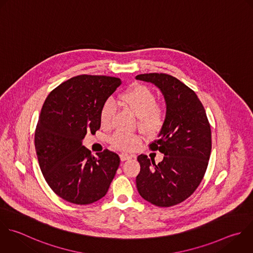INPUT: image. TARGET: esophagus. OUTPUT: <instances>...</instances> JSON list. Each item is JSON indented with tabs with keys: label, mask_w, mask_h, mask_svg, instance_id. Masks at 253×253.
<instances>
[{
	"label": "esophagus",
	"mask_w": 253,
	"mask_h": 253,
	"mask_svg": "<svg viewBox=\"0 0 253 253\" xmlns=\"http://www.w3.org/2000/svg\"><path fill=\"white\" fill-rule=\"evenodd\" d=\"M120 158H121L122 161H126V160L130 159L131 156L128 155V154H126V153H122V154H120Z\"/></svg>",
	"instance_id": "34e87169"
}]
</instances>
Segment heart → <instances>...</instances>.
Wrapping results in <instances>:
<instances>
[{"instance_id": "obj_1", "label": "heart", "mask_w": 253, "mask_h": 253, "mask_svg": "<svg viewBox=\"0 0 253 253\" xmlns=\"http://www.w3.org/2000/svg\"><path fill=\"white\" fill-rule=\"evenodd\" d=\"M125 106L130 109L136 117L140 128L147 134L157 133L164 122L163 112L157 106L154 93L145 86L136 85L126 91L121 97ZM114 114V103L108 100L100 112V122L102 126H109ZM115 148L123 151L130 150L139 142V136L136 134L117 132L111 139Z\"/></svg>"}]
</instances>
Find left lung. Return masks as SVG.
<instances>
[{
	"mask_svg": "<svg viewBox=\"0 0 253 253\" xmlns=\"http://www.w3.org/2000/svg\"><path fill=\"white\" fill-rule=\"evenodd\" d=\"M135 79L154 84L166 103L158 138L149 145L164 154L163 160L155 164L154 159L138 155L136 188L157 207L175 206L189 198L203 180L211 150V126L196 93L177 78L149 73Z\"/></svg>",
	"mask_w": 253,
	"mask_h": 253,
	"instance_id": "1",
	"label": "left lung"
}]
</instances>
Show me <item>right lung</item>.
<instances>
[{"label": "right lung", "mask_w": 253, "mask_h": 253, "mask_svg": "<svg viewBox=\"0 0 253 253\" xmlns=\"http://www.w3.org/2000/svg\"><path fill=\"white\" fill-rule=\"evenodd\" d=\"M121 84L120 78L80 75L45 99L35 134L37 155L49 187L69 203L102 199L120 166L117 153L106 149L93 156L82 140L101 127V109Z\"/></svg>", "instance_id": "1"}]
</instances>
